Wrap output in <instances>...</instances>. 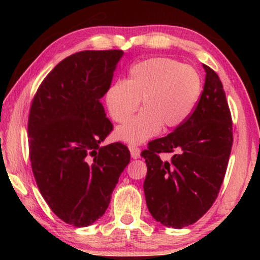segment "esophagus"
Returning <instances> with one entry per match:
<instances>
[{
	"label": "esophagus",
	"instance_id": "obj_1",
	"mask_svg": "<svg viewBox=\"0 0 260 260\" xmlns=\"http://www.w3.org/2000/svg\"><path fill=\"white\" fill-rule=\"evenodd\" d=\"M129 150H130L131 157H133V158H138L141 156V149L136 147V145L130 144L129 145Z\"/></svg>",
	"mask_w": 260,
	"mask_h": 260
}]
</instances>
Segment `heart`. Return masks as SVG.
Listing matches in <instances>:
<instances>
[{"mask_svg":"<svg viewBox=\"0 0 260 260\" xmlns=\"http://www.w3.org/2000/svg\"><path fill=\"white\" fill-rule=\"evenodd\" d=\"M201 94V79L193 67L168 58H151L131 67L126 80H117L106 92L110 116L125 123L140 106L143 110L117 130V137L141 143L159 129H175L194 111Z\"/></svg>","mask_w":260,"mask_h":260,"instance_id":"b5f03b06","label":"heart"}]
</instances>
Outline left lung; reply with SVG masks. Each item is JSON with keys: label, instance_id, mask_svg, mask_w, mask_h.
I'll use <instances>...</instances> for the list:
<instances>
[{"label": "left lung", "instance_id": "8db88e82", "mask_svg": "<svg viewBox=\"0 0 260 260\" xmlns=\"http://www.w3.org/2000/svg\"><path fill=\"white\" fill-rule=\"evenodd\" d=\"M206 81L194 111L173 133L148 143L141 152L149 212L162 225L182 229L198 221L214 204L233 144L232 116L218 74L204 65ZM161 153H170L168 161Z\"/></svg>", "mask_w": 260, "mask_h": 260}]
</instances>
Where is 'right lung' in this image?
I'll return each mask as SVG.
<instances>
[{"label":"right lung","instance_id":"add662e5","mask_svg":"<svg viewBox=\"0 0 260 260\" xmlns=\"http://www.w3.org/2000/svg\"><path fill=\"white\" fill-rule=\"evenodd\" d=\"M122 55V49L74 53L46 76L31 101L28 145L35 181L52 212L76 227L104 214L130 162L120 142L99 147L113 130L101 99Z\"/></svg>","mask_w":260,"mask_h":260}]
</instances>
